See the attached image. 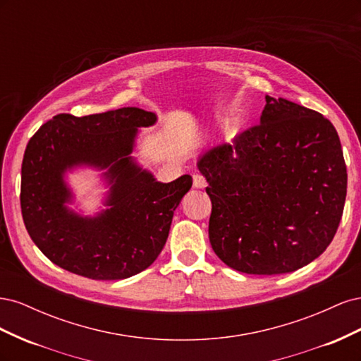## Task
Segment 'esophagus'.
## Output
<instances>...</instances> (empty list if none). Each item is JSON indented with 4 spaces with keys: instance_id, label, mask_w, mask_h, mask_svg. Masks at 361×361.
Segmentation results:
<instances>
[{
    "instance_id": "1",
    "label": "esophagus",
    "mask_w": 361,
    "mask_h": 361,
    "mask_svg": "<svg viewBox=\"0 0 361 361\" xmlns=\"http://www.w3.org/2000/svg\"><path fill=\"white\" fill-rule=\"evenodd\" d=\"M192 185H194V188H204L206 185H207L206 178L203 176V174H200V173L194 174V178H192Z\"/></svg>"
}]
</instances>
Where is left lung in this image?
Masks as SVG:
<instances>
[{"label":"left lung","instance_id":"obj_1","mask_svg":"<svg viewBox=\"0 0 361 361\" xmlns=\"http://www.w3.org/2000/svg\"><path fill=\"white\" fill-rule=\"evenodd\" d=\"M265 99L259 125L197 162L209 183L212 250L227 267L257 276L297 271L324 253L348 182L330 120L283 97Z\"/></svg>","mask_w":361,"mask_h":361}]
</instances>
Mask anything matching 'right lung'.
<instances>
[{
    "instance_id": "right-lung-1",
    "label": "right lung",
    "mask_w": 361,
    "mask_h": 361,
    "mask_svg": "<svg viewBox=\"0 0 361 361\" xmlns=\"http://www.w3.org/2000/svg\"><path fill=\"white\" fill-rule=\"evenodd\" d=\"M157 116L135 106L75 117L57 114L28 141L23 159L20 209L30 238L51 262L93 280H122L154 264L171 218L192 185L190 174L161 183L133 157L137 130ZM87 163L108 168L112 183L97 217H81L64 202L63 171Z\"/></svg>"
}]
</instances>
